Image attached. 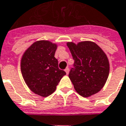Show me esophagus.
I'll use <instances>...</instances> for the list:
<instances>
[{"label":"esophagus","instance_id":"esophagus-1","mask_svg":"<svg viewBox=\"0 0 126 126\" xmlns=\"http://www.w3.org/2000/svg\"><path fill=\"white\" fill-rule=\"evenodd\" d=\"M65 71L66 74H69V68H68V67H67V68H65Z\"/></svg>","mask_w":126,"mask_h":126}]
</instances>
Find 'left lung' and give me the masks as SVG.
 I'll use <instances>...</instances> for the list:
<instances>
[{
	"label": "left lung",
	"mask_w": 126,
	"mask_h": 126,
	"mask_svg": "<svg viewBox=\"0 0 126 126\" xmlns=\"http://www.w3.org/2000/svg\"><path fill=\"white\" fill-rule=\"evenodd\" d=\"M74 63L69 74L75 90L82 97H89L102 89L109 74V62L104 51L92 42L76 45L68 42Z\"/></svg>",
	"instance_id": "left-lung-1"
}]
</instances>
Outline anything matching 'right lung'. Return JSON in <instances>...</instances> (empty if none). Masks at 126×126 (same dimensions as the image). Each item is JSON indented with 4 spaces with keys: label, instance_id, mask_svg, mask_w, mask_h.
Instances as JSON below:
<instances>
[{
    "label": "right lung",
    "instance_id": "right-lung-1",
    "mask_svg": "<svg viewBox=\"0 0 126 126\" xmlns=\"http://www.w3.org/2000/svg\"><path fill=\"white\" fill-rule=\"evenodd\" d=\"M57 45L49 41L33 43L24 53L21 72L31 90L42 97H47L56 90L66 73L59 68L54 57Z\"/></svg>",
    "mask_w": 126,
    "mask_h": 126
}]
</instances>
